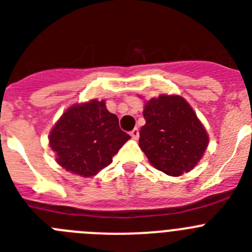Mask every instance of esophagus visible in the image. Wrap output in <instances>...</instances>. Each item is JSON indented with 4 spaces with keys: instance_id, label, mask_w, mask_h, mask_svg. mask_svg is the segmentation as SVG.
Here are the masks:
<instances>
[{
    "instance_id": "esophagus-1",
    "label": "esophagus",
    "mask_w": 252,
    "mask_h": 252,
    "mask_svg": "<svg viewBox=\"0 0 252 252\" xmlns=\"http://www.w3.org/2000/svg\"><path fill=\"white\" fill-rule=\"evenodd\" d=\"M130 135L132 139H135V140L139 139V130H137V128H133V130L130 132Z\"/></svg>"
}]
</instances>
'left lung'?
Masks as SVG:
<instances>
[{"mask_svg": "<svg viewBox=\"0 0 252 252\" xmlns=\"http://www.w3.org/2000/svg\"><path fill=\"white\" fill-rule=\"evenodd\" d=\"M144 119L139 145L151 165L173 177L192 170L203 157L208 135L188 102L161 94L145 104Z\"/></svg>", "mask_w": 252, "mask_h": 252, "instance_id": "obj_1", "label": "left lung"}]
</instances>
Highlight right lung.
<instances>
[{
	"label": "right lung",
	"mask_w": 252,
	"mask_h": 252,
	"mask_svg": "<svg viewBox=\"0 0 252 252\" xmlns=\"http://www.w3.org/2000/svg\"><path fill=\"white\" fill-rule=\"evenodd\" d=\"M130 135L120 128L119 117L108 112L104 101L72 106L60 117L49 136L57 161L65 170L92 177L110 165Z\"/></svg>",
	"instance_id": "add662e5"
}]
</instances>
